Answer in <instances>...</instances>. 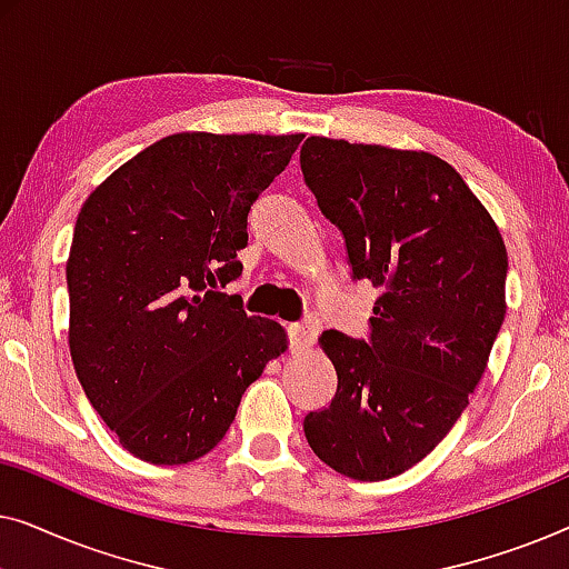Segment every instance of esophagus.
I'll use <instances>...</instances> for the list:
<instances>
[{"mask_svg":"<svg viewBox=\"0 0 569 569\" xmlns=\"http://www.w3.org/2000/svg\"><path fill=\"white\" fill-rule=\"evenodd\" d=\"M318 331H321L318 318H308V321H302V323H292L290 326V345L295 352H306V349L313 347Z\"/></svg>","mask_w":569,"mask_h":569,"instance_id":"1","label":"esophagus"}]
</instances>
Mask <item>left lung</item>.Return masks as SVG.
Instances as JSON below:
<instances>
[{
    "mask_svg": "<svg viewBox=\"0 0 569 569\" xmlns=\"http://www.w3.org/2000/svg\"><path fill=\"white\" fill-rule=\"evenodd\" d=\"M300 168L355 279L380 290L370 341L318 339L339 386L302 422L308 446L349 479L399 477L446 438L485 376L508 310V251L438 154L308 137Z\"/></svg>",
    "mask_w": 569,
    "mask_h": 569,
    "instance_id": "obj_1",
    "label": "left lung"
}]
</instances>
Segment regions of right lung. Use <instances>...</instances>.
Returning <instances> with one entry per match:
<instances>
[{
	"mask_svg": "<svg viewBox=\"0 0 569 569\" xmlns=\"http://www.w3.org/2000/svg\"><path fill=\"white\" fill-rule=\"evenodd\" d=\"M300 142L178 131L116 168L77 214L69 352L92 409L142 461L207 456L287 349L282 326L220 287L243 271L248 209Z\"/></svg>",
	"mask_w": 569,
	"mask_h": 569,
	"instance_id": "add662e5",
	"label": "right lung"
}]
</instances>
